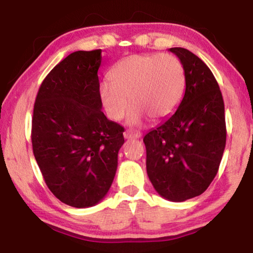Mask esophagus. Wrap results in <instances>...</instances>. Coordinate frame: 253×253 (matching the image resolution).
Returning a JSON list of instances; mask_svg holds the SVG:
<instances>
[{
	"instance_id": "34e87169",
	"label": "esophagus",
	"mask_w": 253,
	"mask_h": 253,
	"mask_svg": "<svg viewBox=\"0 0 253 253\" xmlns=\"http://www.w3.org/2000/svg\"><path fill=\"white\" fill-rule=\"evenodd\" d=\"M124 137L126 140H132V139H139L141 137V133L137 132V130H132V129H127L124 132Z\"/></svg>"
}]
</instances>
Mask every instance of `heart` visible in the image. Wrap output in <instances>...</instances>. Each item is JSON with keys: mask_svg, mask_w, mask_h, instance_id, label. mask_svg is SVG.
I'll use <instances>...</instances> for the list:
<instances>
[{"mask_svg": "<svg viewBox=\"0 0 253 253\" xmlns=\"http://www.w3.org/2000/svg\"><path fill=\"white\" fill-rule=\"evenodd\" d=\"M109 80L99 89L104 110L112 120H120L130 102L129 125L141 124L146 117L154 123L169 118L179 105L185 89L184 67L172 54L127 56L111 68Z\"/></svg>", "mask_w": 253, "mask_h": 253, "instance_id": "heart-1", "label": "heart"}]
</instances>
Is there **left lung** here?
Wrapping results in <instances>:
<instances>
[{"label": "left lung", "mask_w": 253, "mask_h": 253, "mask_svg": "<svg viewBox=\"0 0 253 253\" xmlns=\"http://www.w3.org/2000/svg\"><path fill=\"white\" fill-rule=\"evenodd\" d=\"M185 70V93L176 112L143 137L147 173L167 200L181 203L203 194L216 176L225 147L224 103L203 60L172 47Z\"/></svg>", "instance_id": "left-lung-1"}]
</instances>
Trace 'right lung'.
Returning a JSON list of instances; mask_svg holds the SVG:
<instances>
[{
	"label": "right lung",
	"mask_w": 253,
	"mask_h": 253,
	"mask_svg": "<svg viewBox=\"0 0 253 253\" xmlns=\"http://www.w3.org/2000/svg\"><path fill=\"white\" fill-rule=\"evenodd\" d=\"M102 49L77 50L50 70L37 95L32 148L50 192L76 208L95 206L116 176L124 127L102 112Z\"/></svg>",
	"instance_id": "right-lung-1"
}]
</instances>
